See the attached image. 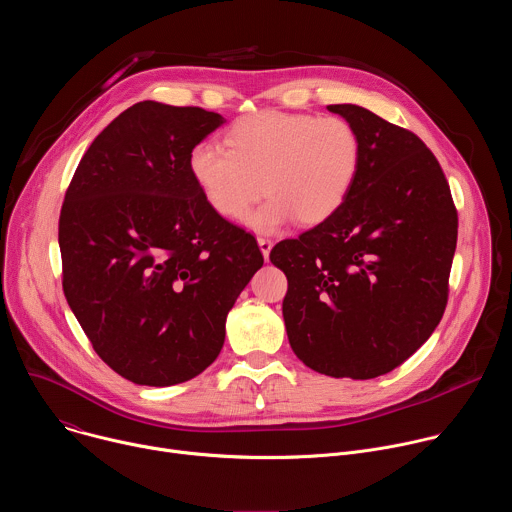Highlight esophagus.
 <instances>
[{
	"mask_svg": "<svg viewBox=\"0 0 512 512\" xmlns=\"http://www.w3.org/2000/svg\"><path fill=\"white\" fill-rule=\"evenodd\" d=\"M257 243H259V249H261L263 257L267 259V257H269V251H271V247H273V241H271L269 237H257Z\"/></svg>",
	"mask_w": 512,
	"mask_h": 512,
	"instance_id": "1",
	"label": "esophagus"
}]
</instances>
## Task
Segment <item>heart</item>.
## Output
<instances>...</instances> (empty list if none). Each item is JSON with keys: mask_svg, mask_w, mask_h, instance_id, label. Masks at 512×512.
Instances as JSON below:
<instances>
[{"mask_svg": "<svg viewBox=\"0 0 512 512\" xmlns=\"http://www.w3.org/2000/svg\"><path fill=\"white\" fill-rule=\"evenodd\" d=\"M360 137L342 117L263 111L237 119L225 133V148L198 143L188 170L206 204L227 221L249 216L257 231L285 223L318 225L344 204L358 168Z\"/></svg>", "mask_w": 512, "mask_h": 512, "instance_id": "b5f03b06", "label": "heart"}]
</instances>
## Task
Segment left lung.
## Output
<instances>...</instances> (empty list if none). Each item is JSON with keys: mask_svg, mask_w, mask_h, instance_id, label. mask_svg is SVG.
<instances>
[{"mask_svg": "<svg viewBox=\"0 0 512 512\" xmlns=\"http://www.w3.org/2000/svg\"><path fill=\"white\" fill-rule=\"evenodd\" d=\"M354 125L360 168L344 204L269 259L287 277L291 348L316 373L375 379L440 324L458 210L440 162L409 129L358 105H328Z\"/></svg>", "mask_w": 512, "mask_h": 512, "instance_id": "obj_1", "label": "left lung"}]
</instances>
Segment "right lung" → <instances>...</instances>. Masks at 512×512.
Instances as JSON below:
<instances>
[{"mask_svg":"<svg viewBox=\"0 0 512 512\" xmlns=\"http://www.w3.org/2000/svg\"><path fill=\"white\" fill-rule=\"evenodd\" d=\"M223 115L141 101L91 143L64 194L62 289L101 360L135 385L200 375L263 265L251 233L202 198L188 156Z\"/></svg>","mask_w":512,"mask_h":512,"instance_id":"1","label":"right lung"}]
</instances>
